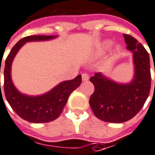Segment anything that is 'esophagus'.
Segmentation results:
<instances>
[{"mask_svg":"<svg viewBox=\"0 0 155 155\" xmlns=\"http://www.w3.org/2000/svg\"><path fill=\"white\" fill-rule=\"evenodd\" d=\"M89 80V74L87 73H83L82 74V81H86Z\"/></svg>","mask_w":155,"mask_h":155,"instance_id":"obj_1","label":"esophagus"}]
</instances>
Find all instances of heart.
<instances>
[{"label": "heart", "instance_id": "1", "mask_svg": "<svg viewBox=\"0 0 155 155\" xmlns=\"http://www.w3.org/2000/svg\"><path fill=\"white\" fill-rule=\"evenodd\" d=\"M111 42L110 40H107V41H105L102 43L101 44V51L104 52L106 51V50H107L109 48L111 47ZM120 51V47L119 46H116L115 49H114V53L117 54V53H118Z\"/></svg>", "mask_w": 155, "mask_h": 155}]
</instances>
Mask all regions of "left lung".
Listing matches in <instances>:
<instances>
[{"instance_id":"obj_1","label":"left lung","mask_w":155,"mask_h":155,"mask_svg":"<svg viewBox=\"0 0 155 155\" xmlns=\"http://www.w3.org/2000/svg\"><path fill=\"white\" fill-rule=\"evenodd\" d=\"M123 37L127 48L134 54L135 74L133 81L126 85L117 84L101 73L90 78L95 86L89 101L90 106L97 118L108 123H121L133 118L143 107L151 87L148 52L134 37L128 34Z\"/></svg>"}]
</instances>
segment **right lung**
I'll use <instances>...</instances> for the list:
<instances>
[{"mask_svg":"<svg viewBox=\"0 0 155 155\" xmlns=\"http://www.w3.org/2000/svg\"><path fill=\"white\" fill-rule=\"evenodd\" d=\"M54 38L55 36L45 35L25 37L15 44L6 59L4 68V92L6 100L17 115L30 123H48L58 118L67 103L71 92L81 83V75L79 74L73 80L61 82L49 92L38 96H26L21 94L15 88L11 78V67L14 57L20 48L26 42L44 41Z\"/></svg>","mask_w":155,"mask_h":155,"instance_id":"1","label":"right lung"}]
</instances>
